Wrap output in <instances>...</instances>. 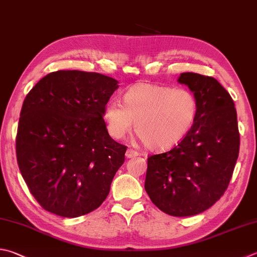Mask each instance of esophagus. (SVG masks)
Here are the masks:
<instances>
[{
	"label": "esophagus",
	"mask_w": 257,
	"mask_h": 257,
	"mask_svg": "<svg viewBox=\"0 0 257 257\" xmlns=\"http://www.w3.org/2000/svg\"><path fill=\"white\" fill-rule=\"evenodd\" d=\"M125 156H126V158L130 159V158H134V157L140 156V153L138 151H135V150H133V149H128L126 153H125Z\"/></svg>",
	"instance_id": "34e87169"
}]
</instances>
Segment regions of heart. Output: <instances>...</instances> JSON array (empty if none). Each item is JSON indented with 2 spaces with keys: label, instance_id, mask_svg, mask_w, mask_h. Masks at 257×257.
<instances>
[{
  "label": "heart",
  "instance_id": "1",
  "mask_svg": "<svg viewBox=\"0 0 257 257\" xmlns=\"http://www.w3.org/2000/svg\"><path fill=\"white\" fill-rule=\"evenodd\" d=\"M199 104L187 88L158 84H139L124 95V104L110 99L104 117L109 134L122 139L132 131L145 147L164 150L185 139L195 124Z\"/></svg>",
  "mask_w": 257,
  "mask_h": 257
}]
</instances>
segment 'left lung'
I'll return each mask as SVG.
<instances>
[{"label": "left lung", "mask_w": 257, "mask_h": 257, "mask_svg": "<svg viewBox=\"0 0 257 257\" xmlns=\"http://www.w3.org/2000/svg\"><path fill=\"white\" fill-rule=\"evenodd\" d=\"M178 81L196 95L199 110L187 137L148 158L145 191L160 210L176 217L207 210L224 195L239 153L233 98L210 76L183 72Z\"/></svg>", "instance_id": "obj_1"}]
</instances>
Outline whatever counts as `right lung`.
<instances>
[{"label":"right lung","mask_w":257,"mask_h":257,"mask_svg":"<svg viewBox=\"0 0 257 257\" xmlns=\"http://www.w3.org/2000/svg\"><path fill=\"white\" fill-rule=\"evenodd\" d=\"M117 80L58 70L39 80L23 101L16 140L19 169L43 209L74 218L108 196L126 147L109 137L105 106Z\"/></svg>","instance_id":"add662e5"}]
</instances>
